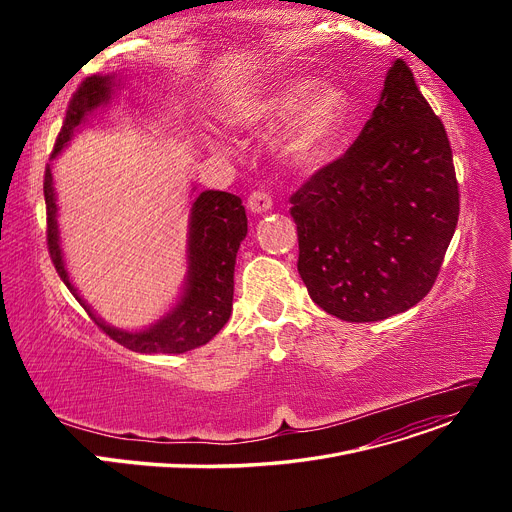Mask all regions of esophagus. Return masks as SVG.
<instances>
[{"label":"esophagus","mask_w":512,"mask_h":512,"mask_svg":"<svg viewBox=\"0 0 512 512\" xmlns=\"http://www.w3.org/2000/svg\"><path fill=\"white\" fill-rule=\"evenodd\" d=\"M274 205L272 201V195L265 193V191H253L249 195V201H247V207L253 211V213H265L270 211Z\"/></svg>","instance_id":"1"}]
</instances>
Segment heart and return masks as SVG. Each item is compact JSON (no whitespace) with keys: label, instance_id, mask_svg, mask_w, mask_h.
Wrapping results in <instances>:
<instances>
[{"label":"heart","instance_id":"heart-1","mask_svg":"<svg viewBox=\"0 0 512 512\" xmlns=\"http://www.w3.org/2000/svg\"><path fill=\"white\" fill-rule=\"evenodd\" d=\"M348 112L351 103L338 85L301 76L267 89L245 105L238 120L247 128H276L292 117L278 139V153L288 166L311 172L334 153Z\"/></svg>","mask_w":512,"mask_h":512}]
</instances>
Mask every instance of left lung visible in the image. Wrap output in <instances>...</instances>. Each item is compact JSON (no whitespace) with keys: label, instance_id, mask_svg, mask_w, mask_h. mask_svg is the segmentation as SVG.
I'll list each match as a JSON object with an SVG mask.
<instances>
[{"label":"left lung","instance_id":"left-lung-1","mask_svg":"<svg viewBox=\"0 0 512 512\" xmlns=\"http://www.w3.org/2000/svg\"><path fill=\"white\" fill-rule=\"evenodd\" d=\"M309 297L344 321H380L432 290L459 222V182L442 120L407 62L348 151L290 197Z\"/></svg>","mask_w":512,"mask_h":512}]
</instances>
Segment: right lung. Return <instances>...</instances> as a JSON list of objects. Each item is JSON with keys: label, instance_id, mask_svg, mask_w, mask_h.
Wrapping results in <instances>:
<instances>
[{"label": "right lung", "instance_id": "add662e5", "mask_svg": "<svg viewBox=\"0 0 512 512\" xmlns=\"http://www.w3.org/2000/svg\"><path fill=\"white\" fill-rule=\"evenodd\" d=\"M114 93L112 76H89L72 95L64 126L53 145L51 159L70 141L80 122L95 112L99 105L110 101ZM43 195L47 207V249L56 265V272L74 294V299L85 307L101 332H105L128 351L145 355H180L207 344L218 334L232 313L234 294V263L240 242L247 236V213L240 197L224 191L201 193L191 209V228H188V276L178 305L157 324L143 332H124L107 326L91 307L80 299L64 267L60 232H58V205L53 193V176L45 168Z\"/></svg>", "mask_w": 512, "mask_h": 512}]
</instances>
